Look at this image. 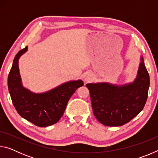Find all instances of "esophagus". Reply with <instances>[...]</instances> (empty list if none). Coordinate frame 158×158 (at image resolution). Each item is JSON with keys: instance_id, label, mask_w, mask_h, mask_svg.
Returning a JSON list of instances; mask_svg holds the SVG:
<instances>
[{"instance_id": "34e87169", "label": "esophagus", "mask_w": 158, "mask_h": 158, "mask_svg": "<svg viewBox=\"0 0 158 158\" xmlns=\"http://www.w3.org/2000/svg\"><path fill=\"white\" fill-rule=\"evenodd\" d=\"M89 79H85V81H89Z\"/></svg>"}]
</instances>
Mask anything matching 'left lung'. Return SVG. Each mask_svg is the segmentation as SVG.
Returning a JSON list of instances; mask_svg holds the SVG:
<instances>
[{"label":"left lung","mask_w":158,"mask_h":158,"mask_svg":"<svg viewBox=\"0 0 158 158\" xmlns=\"http://www.w3.org/2000/svg\"><path fill=\"white\" fill-rule=\"evenodd\" d=\"M137 78L123 85L88 84L94 116L106 126H121L142 111L148 98L149 74L141 58Z\"/></svg>","instance_id":"left-lung-1"}]
</instances>
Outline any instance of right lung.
Masks as SVG:
<instances>
[{
    "mask_svg": "<svg viewBox=\"0 0 158 158\" xmlns=\"http://www.w3.org/2000/svg\"><path fill=\"white\" fill-rule=\"evenodd\" d=\"M28 49L26 47L15 56L10 69L7 85L15 108L20 116L38 127L56 123L63 115L69 98L78 88L84 85L81 80L70 81L44 93H34L23 87L19 71V58Z\"/></svg>",
    "mask_w": 158,
    "mask_h": 158,
    "instance_id": "add662e5",
    "label": "right lung"
}]
</instances>
